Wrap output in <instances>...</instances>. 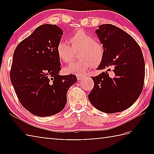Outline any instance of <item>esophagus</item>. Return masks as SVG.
I'll return each instance as SVG.
<instances>
[{
	"instance_id": "obj_1",
	"label": "esophagus",
	"mask_w": 154,
	"mask_h": 154,
	"mask_svg": "<svg viewBox=\"0 0 154 154\" xmlns=\"http://www.w3.org/2000/svg\"><path fill=\"white\" fill-rule=\"evenodd\" d=\"M83 77H84V75H80V74H77V80H78V81L82 79Z\"/></svg>"
}]
</instances>
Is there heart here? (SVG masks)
I'll return each instance as SVG.
<instances>
[{"mask_svg":"<svg viewBox=\"0 0 154 154\" xmlns=\"http://www.w3.org/2000/svg\"><path fill=\"white\" fill-rule=\"evenodd\" d=\"M71 46L64 40L60 41L56 46V54L61 62L69 63L74 58L75 51H79L80 60L64 69L66 73H83L92 66L98 67L105 57L103 44L94 41L93 36L79 30L69 38Z\"/></svg>","mask_w":154,"mask_h":154,"instance_id":"b5f03b06","label":"heart"}]
</instances>
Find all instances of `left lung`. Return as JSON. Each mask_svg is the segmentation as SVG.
<instances>
[{"label": "left lung", "instance_id": "left-lung-1", "mask_svg": "<svg viewBox=\"0 0 154 154\" xmlns=\"http://www.w3.org/2000/svg\"><path fill=\"white\" fill-rule=\"evenodd\" d=\"M96 33L105 48V57L97 69L105 72L93 77V89L88 95L98 110L114 113L130 107L141 94L145 79L142 51L133 38L112 24L98 26ZM113 69V77L108 71Z\"/></svg>", "mask_w": 154, "mask_h": 154}]
</instances>
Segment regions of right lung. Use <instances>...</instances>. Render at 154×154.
<instances>
[{
    "mask_svg": "<svg viewBox=\"0 0 154 154\" xmlns=\"http://www.w3.org/2000/svg\"><path fill=\"white\" fill-rule=\"evenodd\" d=\"M62 35L58 26L41 25L14 51L10 79L22 105L36 116L63 110L68 90L77 81L75 75H59L56 46Z\"/></svg>",
    "mask_w": 154,
    "mask_h": 154,
    "instance_id": "add662e5",
    "label": "right lung"
}]
</instances>
